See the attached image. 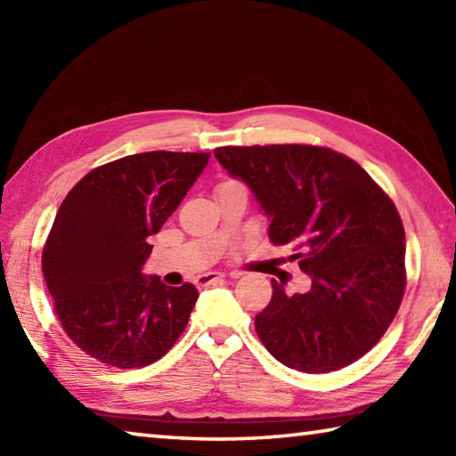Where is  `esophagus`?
<instances>
[{
	"instance_id": "1",
	"label": "esophagus",
	"mask_w": 456,
	"mask_h": 456,
	"mask_svg": "<svg viewBox=\"0 0 456 456\" xmlns=\"http://www.w3.org/2000/svg\"><path fill=\"white\" fill-rule=\"evenodd\" d=\"M225 280V273H219V272H209V273H203L197 277V285L199 288H207V285H215Z\"/></svg>"
}]
</instances>
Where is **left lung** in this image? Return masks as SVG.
<instances>
[{"instance_id": "left-lung-1", "label": "left lung", "mask_w": 456, "mask_h": 456, "mask_svg": "<svg viewBox=\"0 0 456 456\" xmlns=\"http://www.w3.org/2000/svg\"><path fill=\"white\" fill-rule=\"evenodd\" d=\"M219 165L249 187L269 237L299 251L304 293L273 283L256 315L261 342L283 366L334 372L364 356L403 302L404 227L386 192L344 154L310 144L221 146Z\"/></svg>"}]
</instances>
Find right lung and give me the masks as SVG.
<instances>
[{"label":"right lung","mask_w":456,"mask_h":456,"mask_svg":"<svg viewBox=\"0 0 456 456\" xmlns=\"http://www.w3.org/2000/svg\"><path fill=\"white\" fill-rule=\"evenodd\" d=\"M209 152L152 151L90 171L68 192L42 269L72 342L117 368L149 366L173 348L199 291L142 273L157 235L209 163Z\"/></svg>","instance_id":"obj_1"}]
</instances>
